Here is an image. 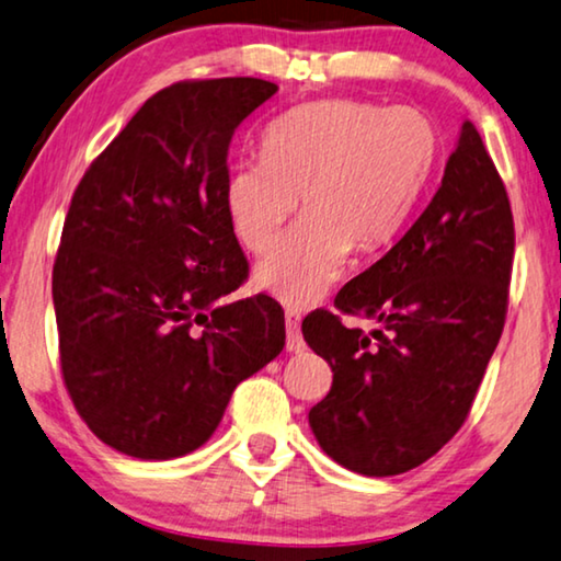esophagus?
Wrapping results in <instances>:
<instances>
[{"label": "esophagus", "instance_id": "1", "mask_svg": "<svg viewBox=\"0 0 561 561\" xmlns=\"http://www.w3.org/2000/svg\"><path fill=\"white\" fill-rule=\"evenodd\" d=\"M286 348L288 352H300L304 348V336H300V316L298 311H286Z\"/></svg>", "mask_w": 561, "mask_h": 561}]
</instances>
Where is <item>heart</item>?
<instances>
[{
    "label": "heart",
    "instance_id": "obj_1",
    "mask_svg": "<svg viewBox=\"0 0 561 561\" xmlns=\"http://www.w3.org/2000/svg\"><path fill=\"white\" fill-rule=\"evenodd\" d=\"M440 141L425 113L352 99L298 105L263 134V159L238 161L225 209L238 240L265 253L304 202L306 217L255 267V286L311 306L341 278L352 248L375 253L410 220Z\"/></svg>",
    "mask_w": 561,
    "mask_h": 561
}]
</instances>
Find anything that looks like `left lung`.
<instances>
[{
	"label": "left lung",
	"instance_id": "1",
	"mask_svg": "<svg viewBox=\"0 0 561 561\" xmlns=\"http://www.w3.org/2000/svg\"><path fill=\"white\" fill-rule=\"evenodd\" d=\"M511 263L506 190L481 134L462 121L425 213L334 300L377 329H346L329 311L300 327L334 371L308 412L329 458L362 476H400L458 433L501 339Z\"/></svg>",
	"mask_w": 561,
	"mask_h": 561
}]
</instances>
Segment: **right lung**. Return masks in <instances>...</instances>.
Segmentation results:
<instances>
[{"label": "right lung", "instance_id": "add662e5", "mask_svg": "<svg viewBox=\"0 0 561 561\" xmlns=\"http://www.w3.org/2000/svg\"><path fill=\"white\" fill-rule=\"evenodd\" d=\"M275 91L261 78L164 88L72 194L53 267L62 377L85 425L124 456L197 450L234 387L286 346L273 298L227 300L248 278L225 209L227 149Z\"/></svg>", "mask_w": 561, "mask_h": 561}]
</instances>
